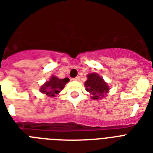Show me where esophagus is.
I'll use <instances>...</instances> for the list:
<instances>
[{
	"instance_id": "34e87169",
	"label": "esophagus",
	"mask_w": 153,
	"mask_h": 153,
	"mask_svg": "<svg viewBox=\"0 0 153 153\" xmlns=\"http://www.w3.org/2000/svg\"><path fill=\"white\" fill-rule=\"evenodd\" d=\"M72 80H74V81H79V80H80V77H79V76L75 77V78L72 79Z\"/></svg>"
}]
</instances>
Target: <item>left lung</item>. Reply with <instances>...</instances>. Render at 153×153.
<instances>
[{
	"instance_id": "left-lung-1",
	"label": "left lung",
	"mask_w": 153,
	"mask_h": 153,
	"mask_svg": "<svg viewBox=\"0 0 153 153\" xmlns=\"http://www.w3.org/2000/svg\"><path fill=\"white\" fill-rule=\"evenodd\" d=\"M85 87L86 91L91 94V98L94 100L102 98L109 91L108 84L97 73H91L87 75V80L85 82Z\"/></svg>"
}]
</instances>
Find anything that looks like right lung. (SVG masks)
Instances as JSON below:
<instances>
[{"label":"right lung","instance_id":"add662e5","mask_svg":"<svg viewBox=\"0 0 153 153\" xmlns=\"http://www.w3.org/2000/svg\"><path fill=\"white\" fill-rule=\"evenodd\" d=\"M69 82L68 78L65 79H59L55 76H51L49 81H47L43 86L40 87V92L45 94L49 97H55L56 94L59 93L62 89L64 88L65 85Z\"/></svg>","mask_w":153,"mask_h":153}]
</instances>
